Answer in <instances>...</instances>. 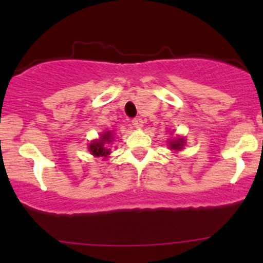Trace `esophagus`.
<instances>
[{
    "instance_id": "1",
    "label": "esophagus",
    "mask_w": 263,
    "mask_h": 263,
    "mask_svg": "<svg viewBox=\"0 0 263 263\" xmlns=\"http://www.w3.org/2000/svg\"><path fill=\"white\" fill-rule=\"evenodd\" d=\"M132 125L135 126L136 128H141L143 126V120L141 117H136V119L132 120Z\"/></svg>"
}]
</instances>
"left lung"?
<instances>
[{
  "instance_id": "left-lung-1",
  "label": "left lung",
  "mask_w": 263,
  "mask_h": 263,
  "mask_svg": "<svg viewBox=\"0 0 263 263\" xmlns=\"http://www.w3.org/2000/svg\"><path fill=\"white\" fill-rule=\"evenodd\" d=\"M183 144H184L183 138H176V140H173L171 142V148L179 151V149L183 148Z\"/></svg>"
}]
</instances>
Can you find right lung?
<instances>
[{
    "mask_svg": "<svg viewBox=\"0 0 263 263\" xmlns=\"http://www.w3.org/2000/svg\"><path fill=\"white\" fill-rule=\"evenodd\" d=\"M111 140H112V134L110 131H106L101 136L100 140L93 141L90 144V152L96 157H107L108 153H110V149L107 148L106 144L110 143Z\"/></svg>",
    "mask_w": 263,
    "mask_h": 263,
    "instance_id": "right-lung-1",
    "label": "right lung"
}]
</instances>
